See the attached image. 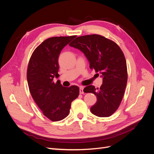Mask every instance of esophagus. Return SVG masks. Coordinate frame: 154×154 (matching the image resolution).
Segmentation results:
<instances>
[{"label": "esophagus", "mask_w": 154, "mask_h": 154, "mask_svg": "<svg viewBox=\"0 0 154 154\" xmlns=\"http://www.w3.org/2000/svg\"><path fill=\"white\" fill-rule=\"evenodd\" d=\"M84 92H83V87H80V94H83Z\"/></svg>", "instance_id": "obj_1"}]
</instances>
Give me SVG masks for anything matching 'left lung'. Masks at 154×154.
I'll list each match as a JSON object with an SVG mask.
<instances>
[{"label":"left lung","instance_id":"obj_1","mask_svg":"<svg viewBox=\"0 0 154 154\" xmlns=\"http://www.w3.org/2000/svg\"><path fill=\"white\" fill-rule=\"evenodd\" d=\"M69 45L81 51L90 68L103 78L100 88L91 85L83 89L97 97L96 103L91 107V112L98 117H109L119 107L127 86V67L123 53L113 41L99 35L77 37Z\"/></svg>","mask_w":154,"mask_h":154}]
</instances>
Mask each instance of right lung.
<instances>
[{
	"mask_svg": "<svg viewBox=\"0 0 154 154\" xmlns=\"http://www.w3.org/2000/svg\"><path fill=\"white\" fill-rule=\"evenodd\" d=\"M76 36H57L46 39L32 53L27 71L31 94L45 116L57 122L68 116L71 103L79 95V87H64L58 78V57L62 50Z\"/></svg>",
	"mask_w": 154,
	"mask_h": 154,
	"instance_id": "add662e5",
	"label": "right lung"
}]
</instances>
